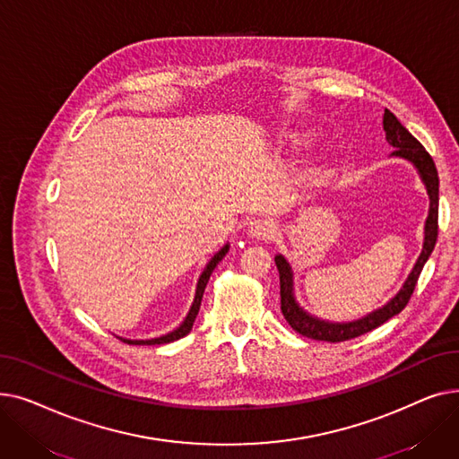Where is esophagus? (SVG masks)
<instances>
[{
    "mask_svg": "<svg viewBox=\"0 0 459 459\" xmlns=\"http://www.w3.org/2000/svg\"><path fill=\"white\" fill-rule=\"evenodd\" d=\"M247 232L251 234V238L272 239L277 234V225L272 220H255L249 223Z\"/></svg>",
    "mask_w": 459,
    "mask_h": 459,
    "instance_id": "1",
    "label": "esophagus"
}]
</instances>
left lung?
Returning a JSON list of instances; mask_svg holds the SVG:
<instances>
[{
  "instance_id": "8db88e82",
  "label": "left lung",
  "mask_w": 459,
  "mask_h": 459,
  "mask_svg": "<svg viewBox=\"0 0 459 459\" xmlns=\"http://www.w3.org/2000/svg\"><path fill=\"white\" fill-rule=\"evenodd\" d=\"M383 130H385V137H387L389 144H393L394 147L393 156L411 161L417 167V171L428 189L429 213H428L426 227H424L422 253L415 264V268L411 270L407 281L403 282L402 290L387 305H383L381 308L370 312V315H367L365 318L355 320V322H346V324L325 322V320L310 316L308 312H305L294 298V279H292L290 264L286 262V258L282 255H277L275 264H277L279 281H281L282 316L288 324H290V327L294 331L307 336V339L325 341V342H344V341L355 339V336L365 334V333L379 327L389 318L396 316L398 312H402L405 308L407 301L411 299V294L415 290L424 264L429 258L433 247H436L437 232H439V225H437V220H439V177H437L436 163H433L431 156L426 152L422 144L407 132L405 126H402L400 120L389 109H385V115H383Z\"/></svg>"
}]
</instances>
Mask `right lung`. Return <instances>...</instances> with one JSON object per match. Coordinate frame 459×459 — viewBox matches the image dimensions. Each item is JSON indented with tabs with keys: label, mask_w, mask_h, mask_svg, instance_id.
Here are the masks:
<instances>
[{
	"label": "right lung",
	"mask_w": 459,
	"mask_h": 459,
	"mask_svg": "<svg viewBox=\"0 0 459 459\" xmlns=\"http://www.w3.org/2000/svg\"><path fill=\"white\" fill-rule=\"evenodd\" d=\"M227 253H229V244H227L220 253H215V255L212 256V260L206 264V268H204V272L201 273L199 282H197L195 299H193V305H191V308H189V312H187L186 320H184V322H182L175 331L167 333V334H163V336H158V339H151V341H126V339H123V341H125V342H128V344H147V346H152V344H167V342H175V341L182 339V336H186V334L191 331L193 322H195V318H197V315H199V308H201V301H203V294H204V288H206V284H208V279H210L212 272L215 270L217 264H220V262L223 260V256H225Z\"/></svg>",
	"instance_id": "right-lung-1"
}]
</instances>
